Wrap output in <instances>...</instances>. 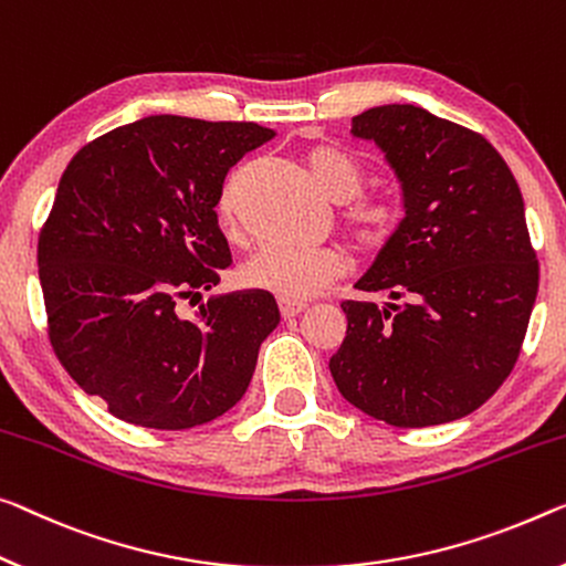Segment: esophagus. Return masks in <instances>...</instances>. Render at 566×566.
I'll list each match as a JSON object with an SVG mask.
<instances>
[{"label": "esophagus", "mask_w": 566, "mask_h": 566, "mask_svg": "<svg viewBox=\"0 0 566 566\" xmlns=\"http://www.w3.org/2000/svg\"><path fill=\"white\" fill-rule=\"evenodd\" d=\"M277 308H281V316L283 318H293V316H298V313L306 311V303H301V301H277Z\"/></svg>", "instance_id": "34e87169"}]
</instances>
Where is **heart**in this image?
<instances>
[{
	"label": "heart",
	"instance_id": "b5f03b06",
	"mask_svg": "<svg viewBox=\"0 0 566 566\" xmlns=\"http://www.w3.org/2000/svg\"><path fill=\"white\" fill-rule=\"evenodd\" d=\"M306 167L316 187L334 202H352L361 192L364 171L349 154L334 146H316L306 156ZM232 199L224 195L222 210L230 212ZM402 212L395 202L367 199L346 210V228L354 245L364 253L387 248L399 230ZM342 271V260L328 248L316 245H263L242 263V283L277 295L281 301H306L321 285Z\"/></svg>",
	"mask_w": 566,
	"mask_h": 566
}]
</instances>
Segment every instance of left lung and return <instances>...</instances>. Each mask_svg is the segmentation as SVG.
<instances>
[{"label":"left lung","instance_id":"left-lung-1","mask_svg":"<svg viewBox=\"0 0 566 566\" xmlns=\"http://www.w3.org/2000/svg\"><path fill=\"white\" fill-rule=\"evenodd\" d=\"M352 136L385 154L405 217L354 283L392 303H342L349 326L328 369L346 402L395 428L460 420L514 369L532 318L524 197L481 134L412 103L359 113Z\"/></svg>","mask_w":566,"mask_h":566}]
</instances>
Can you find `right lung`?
Listing matches in <instances>:
<instances>
[{"instance_id":"add662e5","label":"right lung","mask_w":566,"mask_h":566,"mask_svg":"<svg viewBox=\"0 0 566 566\" xmlns=\"http://www.w3.org/2000/svg\"><path fill=\"white\" fill-rule=\"evenodd\" d=\"M275 136L258 124L159 113L73 156L38 242L50 342L118 420L187 430L234 407L281 321L271 293H217L230 260L217 224L228 171Z\"/></svg>"}]
</instances>
